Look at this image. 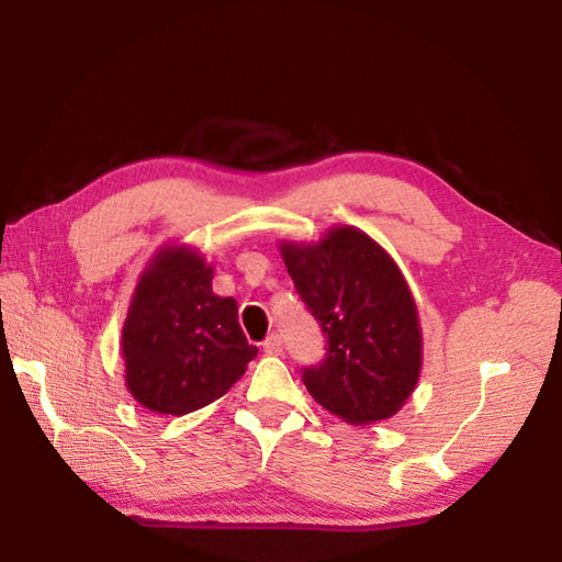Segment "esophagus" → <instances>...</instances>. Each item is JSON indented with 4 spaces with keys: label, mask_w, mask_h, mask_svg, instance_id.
Instances as JSON below:
<instances>
[{
    "label": "esophagus",
    "mask_w": 562,
    "mask_h": 562,
    "mask_svg": "<svg viewBox=\"0 0 562 562\" xmlns=\"http://www.w3.org/2000/svg\"><path fill=\"white\" fill-rule=\"evenodd\" d=\"M262 352L266 355H282V338L278 333H272L266 340H262Z\"/></svg>",
    "instance_id": "1"
}]
</instances>
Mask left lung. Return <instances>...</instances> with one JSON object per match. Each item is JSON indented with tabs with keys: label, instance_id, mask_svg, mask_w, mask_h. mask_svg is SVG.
Returning <instances> with one entry per match:
<instances>
[{
	"label": "left lung",
	"instance_id": "1",
	"mask_svg": "<svg viewBox=\"0 0 562 562\" xmlns=\"http://www.w3.org/2000/svg\"><path fill=\"white\" fill-rule=\"evenodd\" d=\"M302 302L326 336V357L304 367L316 403L350 425L396 415L423 367L417 306L396 262L372 236L333 226L318 244H280Z\"/></svg>",
	"mask_w": 562,
	"mask_h": 562
}]
</instances>
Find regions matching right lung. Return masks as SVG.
Returning a JSON list of instances; mask_svg holds the SVG:
<instances>
[{
  "instance_id": "add662e5",
  "label": "right lung",
  "mask_w": 562,
  "mask_h": 562,
  "mask_svg": "<svg viewBox=\"0 0 562 562\" xmlns=\"http://www.w3.org/2000/svg\"><path fill=\"white\" fill-rule=\"evenodd\" d=\"M258 355L232 296L212 292V266L166 246L142 272L123 326L125 384L147 411L186 415L224 396Z\"/></svg>"
}]
</instances>
